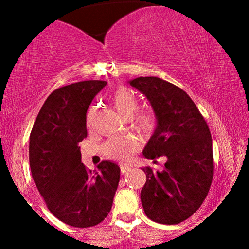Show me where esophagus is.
Returning <instances> with one entry per match:
<instances>
[{"instance_id": "obj_1", "label": "esophagus", "mask_w": 249, "mask_h": 249, "mask_svg": "<svg viewBox=\"0 0 249 249\" xmlns=\"http://www.w3.org/2000/svg\"><path fill=\"white\" fill-rule=\"evenodd\" d=\"M130 171H131V167L125 166V165H122V166H121V172L123 174H126V173L130 172Z\"/></svg>"}]
</instances>
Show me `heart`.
<instances>
[{"label": "heart", "instance_id": "1", "mask_svg": "<svg viewBox=\"0 0 249 249\" xmlns=\"http://www.w3.org/2000/svg\"><path fill=\"white\" fill-rule=\"evenodd\" d=\"M113 107L117 112L124 117L131 118L138 110V102L136 96L127 89H118L112 97ZM134 126L144 136H151L157 127V119L153 113L142 112L137 116ZM138 148V144L132 138H112L104 146V152L107 157L119 161H127Z\"/></svg>", "mask_w": 249, "mask_h": 249}]
</instances>
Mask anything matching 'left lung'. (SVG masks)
<instances>
[{"label": "left lung", "instance_id": "left-lung-1", "mask_svg": "<svg viewBox=\"0 0 249 249\" xmlns=\"http://www.w3.org/2000/svg\"><path fill=\"white\" fill-rule=\"evenodd\" d=\"M130 85L147 98L157 127L142 154L166 157L165 168H142L146 182L141 200L147 218L176 225L201 206L213 179V147L210 128L184 90L158 77H138Z\"/></svg>", "mask_w": 249, "mask_h": 249}]
</instances>
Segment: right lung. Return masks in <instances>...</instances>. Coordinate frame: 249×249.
Returning a JSON list of instances; mask_svg holds the SVG:
<instances>
[{
	"label": "right lung",
	"mask_w": 249,
	"mask_h": 249,
	"mask_svg": "<svg viewBox=\"0 0 249 249\" xmlns=\"http://www.w3.org/2000/svg\"><path fill=\"white\" fill-rule=\"evenodd\" d=\"M105 81H84L57 89L44 102L30 133L29 161L37 190L57 219L92 227L111 211L121 168L104 160L87 170L78 142L87 137V112Z\"/></svg>",
	"instance_id": "add662e5"
}]
</instances>
